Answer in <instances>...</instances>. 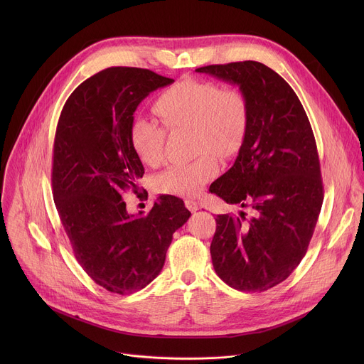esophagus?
Here are the masks:
<instances>
[{
    "mask_svg": "<svg viewBox=\"0 0 364 364\" xmlns=\"http://www.w3.org/2000/svg\"><path fill=\"white\" fill-rule=\"evenodd\" d=\"M184 204H186V207H187L190 212H197L198 210V203L196 200H193V198H186Z\"/></svg>",
    "mask_w": 364,
    "mask_h": 364,
    "instance_id": "obj_1",
    "label": "esophagus"
}]
</instances>
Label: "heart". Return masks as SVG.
Returning <instances> with one entry per match:
<instances>
[{
    "label": "heart",
    "instance_id": "heart-1",
    "mask_svg": "<svg viewBox=\"0 0 364 364\" xmlns=\"http://www.w3.org/2000/svg\"><path fill=\"white\" fill-rule=\"evenodd\" d=\"M152 111L171 132L190 129L194 151L201 152L196 160L171 166L155 177L157 190L173 196H193L215 177L218 161L213 154L222 160L236 155L249 118L242 90L196 79H184L167 87L155 99ZM165 129L141 117L132 121L131 145L144 164L157 166L163 160L167 141Z\"/></svg>",
    "mask_w": 364,
    "mask_h": 364
}]
</instances>
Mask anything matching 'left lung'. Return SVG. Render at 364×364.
Listing matches in <instances>:
<instances>
[{
  "label": "left lung",
  "instance_id": "8db88e82",
  "mask_svg": "<svg viewBox=\"0 0 364 364\" xmlns=\"http://www.w3.org/2000/svg\"><path fill=\"white\" fill-rule=\"evenodd\" d=\"M196 72L237 85L247 102L237 159L209 191L250 218L219 215L210 255L229 287L262 292L292 274L313 237L324 198L316 138L298 96L268 66L245 60Z\"/></svg>",
  "mask_w": 364,
  "mask_h": 364
}]
</instances>
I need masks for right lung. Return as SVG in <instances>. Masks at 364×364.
I'll use <instances>...</instances> for the list:
<instances>
[{
  "label": "right lung",
  "mask_w": 364,
  "mask_h": 364,
  "mask_svg": "<svg viewBox=\"0 0 364 364\" xmlns=\"http://www.w3.org/2000/svg\"><path fill=\"white\" fill-rule=\"evenodd\" d=\"M148 69L108 68L68 97L53 146L58 213L83 271L109 292L145 288L166 262L173 233L190 218L181 198L160 196L146 216L129 215L122 194L144 176L129 128L152 90L173 83Z\"/></svg>",
  "instance_id": "obj_1"
}]
</instances>
